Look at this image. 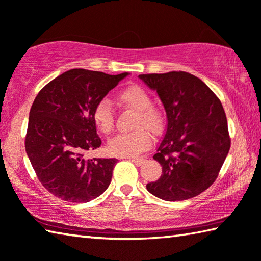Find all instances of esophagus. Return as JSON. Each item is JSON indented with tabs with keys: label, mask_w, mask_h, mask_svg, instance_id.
Listing matches in <instances>:
<instances>
[{
	"label": "esophagus",
	"mask_w": 261,
	"mask_h": 261,
	"mask_svg": "<svg viewBox=\"0 0 261 261\" xmlns=\"http://www.w3.org/2000/svg\"><path fill=\"white\" fill-rule=\"evenodd\" d=\"M129 161L133 162L136 166H141V165H142V164L145 162L143 158H130Z\"/></svg>",
	"instance_id": "1"
}]
</instances>
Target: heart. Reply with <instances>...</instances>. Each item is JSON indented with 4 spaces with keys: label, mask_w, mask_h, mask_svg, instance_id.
Masks as SVG:
<instances>
[{
    "label": "heart",
    "mask_w": 261,
    "mask_h": 261,
    "mask_svg": "<svg viewBox=\"0 0 261 261\" xmlns=\"http://www.w3.org/2000/svg\"><path fill=\"white\" fill-rule=\"evenodd\" d=\"M118 103L122 108L135 111L133 127L135 130L119 134L109 141L108 150L116 157H134L147 150L151 139L147 129L153 135L163 133L166 126L164 110L152 104V98L147 90L138 85L127 86L117 95ZM93 121L97 129L108 135L114 126V113L107 98L99 99L93 109Z\"/></svg>",
    "instance_id": "heart-1"
}]
</instances>
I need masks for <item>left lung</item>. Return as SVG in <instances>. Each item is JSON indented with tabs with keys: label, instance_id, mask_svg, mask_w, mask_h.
Returning <instances> with one entry per match:
<instances>
[{
	"label": "left lung",
	"instance_id": "1",
	"mask_svg": "<svg viewBox=\"0 0 261 261\" xmlns=\"http://www.w3.org/2000/svg\"><path fill=\"white\" fill-rule=\"evenodd\" d=\"M157 90L167 114V129L153 156L163 174L147 185L156 197L193 198L217 180L230 149L225 110L216 94L184 71L140 74Z\"/></svg>",
	"mask_w": 261,
	"mask_h": 261
}]
</instances>
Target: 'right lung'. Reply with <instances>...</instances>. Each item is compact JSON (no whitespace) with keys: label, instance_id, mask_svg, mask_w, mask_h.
<instances>
[{"label":"right lung","instance_id":"obj_1","mask_svg":"<svg viewBox=\"0 0 261 261\" xmlns=\"http://www.w3.org/2000/svg\"><path fill=\"white\" fill-rule=\"evenodd\" d=\"M127 75L73 68L35 97L25 148L39 181L56 197L86 203L108 189L117 159L85 158L102 144L91 114L95 104Z\"/></svg>","mask_w":261,"mask_h":261}]
</instances>
